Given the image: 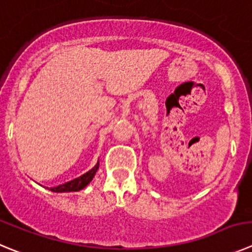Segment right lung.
I'll return each mask as SVG.
<instances>
[{"instance_id":"right-lung-1","label":"right lung","mask_w":252,"mask_h":252,"mask_svg":"<svg viewBox=\"0 0 252 252\" xmlns=\"http://www.w3.org/2000/svg\"><path fill=\"white\" fill-rule=\"evenodd\" d=\"M98 168H99V163H97V165L94 166L93 169L88 171V173L83 174L82 176L77 178L74 180H70V182L64 183L62 185H58L56 188H51L52 191H56V192H64V191H78V190L83 189L86 188L89 183L92 182V179L94 178L95 173L98 171Z\"/></svg>"}]
</instances>
